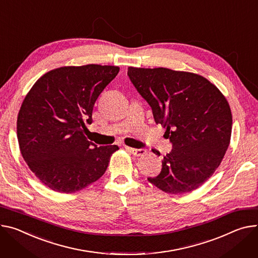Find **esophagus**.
I'll list each match as a JSON object with an SVG mask.
<instances>
[{"instance_id":"34e87169","label":"esophagus","mask_w":258,"mask_h":258,"mask_svg":"<svg viewBox=\"0 0 258 258\" xmlns=\"http://www.w3.org/2000/svg\"><path fill=\"white\" fill-rule=\"evenodd\" d=\"M125 149L127 151H130L132 154L136 155V156H142L146 153V149L145 148H140V149H137V148H132V147H128V146H125Z\"/></svg>"}]
</instances>
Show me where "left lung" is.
<instances>
[{"label":"left lung","mask_w":258,"mask_h":258,"mask_svg":"<svg viewBox=\"0 0 258 258\" xmlns=\"http://www.w3.org/2000/svg\"><path fill=\"white\" fill-rule=\"evenodd\" d=\"M127 76L151 107L155 122L167 127L165 137L173 146L160 173L148 181L171 195L197 189L219 167L229 145L232 117L226 99L194 73L130 67Z\"/></svg>","instance_id":"1"}]
</instances>
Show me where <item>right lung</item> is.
Masks as SVG:
<instances>
[{"mask_svg": "<svg viewBox=\"0 0 258 258\" xmlns=\"http://www.w3.org/2000/svg\"><path fill=\"white\" fill-rule=\"evenodd\" d=\"M118 72L115 66L58 68L38 79L23 100L17 117L20 152L50 189H83L104 175L118 150L117 145L98 147L84 136L97 99Z\"/></svg>", "mask_w": 258, "mask_h": 258, "instance_id": "right-lung-1", "label": "right lung"}]
</instances>
